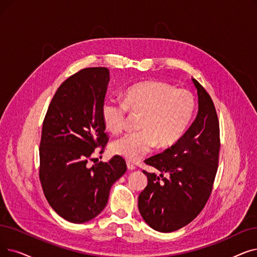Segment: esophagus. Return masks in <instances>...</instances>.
<instances>
[{"instance_id":"esophagus-1","label":"esophagus","mask_w":257,"mask_h":257,"mask_svg":"<svg viewBox=\"0 0 257 257\" xmlns=\"http://www.w3.org/2000/svg\"><path fill=\"white\" fill-rule=\"evenodd\" d=\"M127 168L129 170H135L136 169V166H135V164H132L130 161H127Z\"/></svg>"}]
</instances>
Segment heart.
I'll list each match as a JSON object with an SVG mask.
<instances>
[{
    "label": "heart",
    "mask_w": 257,
    "mask_h": 257,
    "mask_svg": "<svg viewBox=\"0 0 257 257\" xmlns=\"http://www.w3.org/2000/svg\"><path fill=\"white\" fill-rule=\"evenodd\" d=\"M196 108L194 95L187 89H176L161 81H147L128 87L122 101L108 97L102 104L105 128L116 135L127 124L128 111L142 114L138 132H131L111 143L110 150L129 161H139L158 146L170 148L185 136Z\"/></svg>",
    "instance_id": "1"
}]
</instances>
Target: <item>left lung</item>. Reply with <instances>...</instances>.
<instances>
[{
  "label": "left lung",
  "instance_id": "left-lung-1",
  "mask_svg": "<svg viewBox=\"0 0 257 257\" xmlns=\"http://www.w3.org/2000/svg\"><path fill=\"white\" fill-rule=\"evenodd\" d=\"M192 81L198 95L196 118L174 146L145 161L161 174L143 171L148 185L139 196V210L144 220L160 232L181 229L200 213L217 172L220 148L217 113L205 88Z\"/></svg>",
  "mask_w": 257,
  "mask_h": 257
}]
</instances>
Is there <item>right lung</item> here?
Returning <instances> with one entry per match:
<instances>
[{
  "mask_svg": "<svg viewBox=\"0 0 257 257\" xmlns=\"http://www.w3.org/2000/svg\"><path fill=\"white\" fill-rule=\"evenodd\" d=\"M109 70L84 68L58 88L43 121L39 176L51 208L64 219L82 224L107 205L110 188L127 170L114 155L89 167L96 148L104 151L108 135L102 119Z\"/></svg>",
  "mask_w": 257,
  "mask_h": 257,
  "instance_id": "obj_1",
  "label": "right lung"
}]
</instances>
